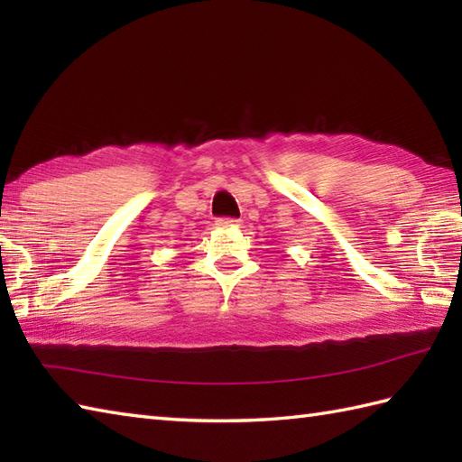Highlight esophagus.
<instances>
[{
    "label": "esophagus",
    "instance_id": "obj_1",
    "mask_svg": "<svg viewBox=\"0 0 462 462\" xmlns=\"http://www.w3.org/2000/svg\"><path fill=\"white\" fill-rule=\"evenodd\" d=\"M216 224H218L220 228H234V226H238V220H234V218H218V220H216Z\"/></svg>",
    "mask_w": 462,
    "mask_h": 462
}]
</instances>
